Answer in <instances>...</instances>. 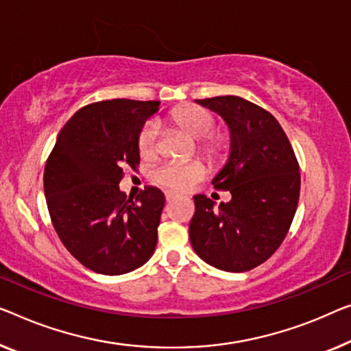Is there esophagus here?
Here are the masks:
<instances>
[{
  "instance_id": "34e87169",
  "label": "esophagus",
  "mask_w": 351,
  "mask_h": 351,
  "mask_svg": "<svg viewBox=\"0 0 351 351\" xmlns=\"http://www.w3.org/2000/svg\"><path fill=\"white\" fill-rule=\"evenodd\" d=\"M178 195L176 193H173V192H165V200H167V203H171L175 200Z\"/></svg>"
}]
</instances>
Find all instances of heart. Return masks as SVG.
Masks as SVG:
<instances>
[{"label":"heart","instance_id":"b5f03b06","mask_svg":"<svg viewBox=\"0 0 351 351\" xmlns=\"http://www.w3.org/2000/svg\"><path fill=\"white\" fill-rule=\"evenodd\" d=\"M167 121L181 128L197 140V149L211 165H222L228 159L230 140L226 134L214 132L216 119L208 110L197 106H182L167 114ZM158 125L146 123L137 135V149L142 159L158 154ZM153 181L165 189L184 192L205 178L202 162H167L153 171Z\"/></svg>","mask_w":351,"mask_h":351}]
</instances>
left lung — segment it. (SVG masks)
Listing matches in <instances>:
<instances>
[{
	"label": "left lung",
	"mask_w": 351,
	"mask_h": 351,
	"mask_svg": "<svg viewBox=\"0 0 351 351\" xmlns=\"http://www.w3.org/2000/svg\"><path fill=\"white\" fill-rule=\"evenodd\" d=\"M198 104L217 112L230 128L232 151L213 186L228 191L232 200L216 208L211 198L193 197L191 244L214 268L244 273L268 260L289 233L300 200V164L268 110L238 96Z\"/></svg>",
	"instance_id": "obj_1"
}]
</instances>
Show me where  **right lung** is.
Here are the masks:
<instances>
[{
  "instance_id": "right-lung-1",
  "label": "right lung",
  "mask_w": 351,
  "mask_h": 351,
  "mask_svg": "<svg viewBox=\"0 0 351 351\" xmlns=\"http://www.w3.org/2000/svg\"><path fill=\"white\" fill-rule=\"evenodd\" d=\"M158 108V101L130 99L82 107L45 162L51 223L64 247L94 273H130L156 249L164 193L146 186L134 202L118 184L128 167L137 170V135Z\"/></svg>"
}]
</instances>
